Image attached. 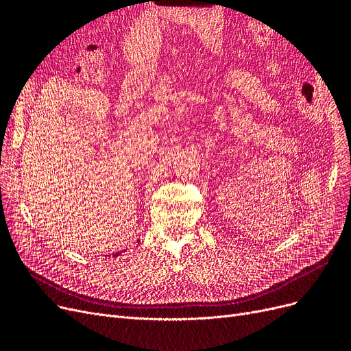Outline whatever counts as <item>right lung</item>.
I'll use <instances>...</instances> for the list:
<instances>
[{
    "label": "right lung",
    "instance_id": "1",
    "mask_svg": "<svg viewBox=\"0 0 351 351\" xmlns=\"http://www.w3.org/2000/svg\"><path fill=\"white\" fill-rule=\"evenodd\" d=\"M121 252H117V253H114V256H119V254H120Z\"/></svg>",
    "mask_w": 351,
    "mask_h": 351
}]
</instances>
